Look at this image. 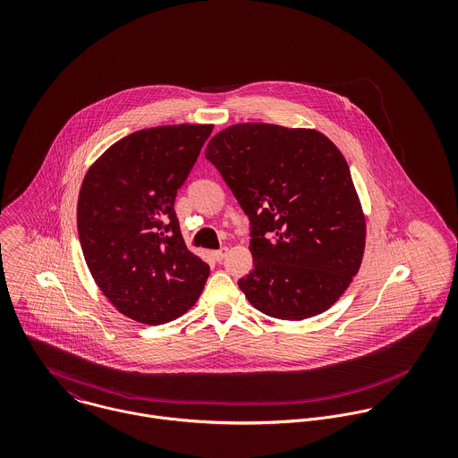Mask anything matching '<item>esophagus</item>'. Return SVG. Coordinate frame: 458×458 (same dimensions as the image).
I'll return each instance as SVG.
<instances>
[{
	"label": "esophagus",
	"instance_id": "obj_1",
	"mask_svg": "<svg viewBox=\"0 0 458 458\" xmlns=\"http://www.w3.org/2000/svg\"><path fill=\"white\" fill-rule=\"evenodd\" d=\"M227 250H229L227 247H222V249H218V250H213V252H211V256H213V259H215V261L220 262L224 258H225Z\"/></svg>",
	"mask_w": 458,
	"mask_h": 458
}]
</instances>
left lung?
<instances>
[{
  "label": "left lung",
  "instance_id": "obj_1",
  "mask_svg": "<svg viewBox=\"0 0 458 458\" xmlns=\"http://www.w3.org/2000/svg\"><path fill=\"white\" fill-rule=\"evenodd\" d=\"M204 155L250 220L254 269L238 280L250 305L284 321L323 314L365 252V215L340 149L312 129L238 123Z\"/></svg>",
  "mask_w": 458,
  "mask_h": 458
}]
</instances>
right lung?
I'll use <instances>...</instances> for the list:
<instances>
[{
	"label": "right lung",
	"instance_id": "1",
	"mask_svg": "<svg viewBox=\"0 0 458 458\" xmlns=\"http://www.w3.org/2000/svg\"><path fill=\"white\" fill-rule=\"evenodd\" d=\"M213 125L133 131L88 169L77 200V231L91 276L123 316L162 325L196 305L209 266L192 254L174 213Z\"/></svg>",
	"mask_w": 458,
	"mask_h": 458
}]
</instances>
